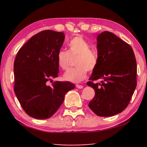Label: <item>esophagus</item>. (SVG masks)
Segmentation results:
<instances>
[{"label":"esophagus","instance_id":"1","mask_svg":"<svg viewBox=\"0 0 147 147\" xmlns=\"http://www.w3.org/2000/svg\"><path fill=\"white\" fill-rule=\"evenodd\" d=\"M76 87L78 89H82L83 88V86H81V85H78V84H77L76 85Z\"/></svg>","mask_w":147,"mask_h":147}]
</instances>
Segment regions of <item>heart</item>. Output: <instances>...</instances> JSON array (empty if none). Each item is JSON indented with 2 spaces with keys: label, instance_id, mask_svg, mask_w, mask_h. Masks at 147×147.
<instances>
[{
  "label": "heart",
  "instance_id": "heart-1",
  "mask_svg": "<svg viewBox=\"0 0 147 147\" xmlns=\"http://www.w3.org/2000/svg\"><path fill=\"white\" fill-rule=\"evenodd\" d=\"M68 51L60 50L57 54V63L59 68L65 70L69 67L71 57H76V68L69 69L63 74L65 81L79 83L87 77L88 71H93L98 64V56L91 51V45L82 36L71 39L68 44Z\"/></svg>",
  "mask_w": 147,
  "mask_h": 147
}]
</instances>
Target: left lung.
Segmentation results:
<instances>
[{
  "instance_id": "left-lung-1",
  "label": "left lung",
  "mask_w": 147,
  "mask_h": 147,
  "mask_svg": "<svg viewBox=\"0 0 147 147\" xmlns=\"http://www.w3.org/2000/svg\"><path fill=\"white\" fill-rule=\"evenodd\" d=\"M96 41L98 64L87 82L95 94L89 107L96 115L111 117L130 102L137 86L136 59L130 45L112 32H102ZM97 79L103 81L92 82Z\"/></svg>"
}]
</instances>
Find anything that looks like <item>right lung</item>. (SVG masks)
Here are the masks:
<instances>
[{
  "label": "right lung",
  "mask_w": 147,
  "mask_h": 147,
  "mask_svg": "<svg viewBox=\"0 0 147 147\" xmlns=\"http://www.w3.org/2000/svg\"><path fill=\"white\" fill-rule=\"evenodd\" d=\"M65 34L47 30L34 35L17 53L14 61V92L28 115L37 119H49L55 113L69 91L70 82H47L58 77L57 54Z\"/></svg>",
  "instance_id": "obj_1"
}]
</instances>
